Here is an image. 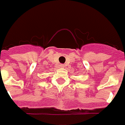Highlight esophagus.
<instances>
[{"label": "esophagus", "instance_id": "obj_1", "mask_svg": "<svg viewBox=\"0 0 125 125\" xmlns=\"http://www.w3.org/2000/svg\"><path fill=\"white\" fill-rule=\"evenodd\" d=\"M59 67H60V68H63V67H64V65H63V64L59 65Z\"/></svg>", "mask_w": 125, "mask_h": 125}]
</instances>
